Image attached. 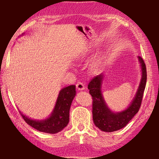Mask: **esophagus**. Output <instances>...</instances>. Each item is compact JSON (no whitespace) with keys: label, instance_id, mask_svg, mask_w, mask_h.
Listing matches in <instances>:
<instances>
[{"label":"esophagus","instance_id":"obj_1","mask_svg":"<svg viewBox=\"0 0 159 159\" xmlns=\"http://www.w3.org/2000/svg\"><path fill=\"white\" fill-rule=\"evenodd\" d=\"M76 88L79 90H83L85 89V85L82 82H78L76 83Z\"/></svg>","mask_w":159,"mask_h":159}]
</instances>
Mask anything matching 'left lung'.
<instances>
[{
	"label": "left lung",
	"mask_w": 159,
	"mask_h": 159,
	"mask_svg": "<svg viewBox=\"0 0 159 159\" xmlns=\"http://www.w3.org/2000/svg\"><path fill=\"white\" fill-rule=\"evenodd\" d=\"M142 66V79L138 92L133 102L127 109L119 113H114L106 105L102 95V83L104 75L101 74L93 78L88 83V88L93 98V118L95 125L104 132L120 130L128 124L140 108L147 83V68L141 57H138Z\"/></svg>",
	"instance_id": "obj_1"
}]
</instances>
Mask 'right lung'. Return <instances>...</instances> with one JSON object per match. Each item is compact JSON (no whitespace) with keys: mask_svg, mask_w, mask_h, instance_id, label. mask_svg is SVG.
Wrapping results in <instances>:
<instances>
[{"mask_svg":"<svg viewBox=\"0 0 159 159\" xmlns=\"http://www.w3.org/2000/svg\"><path fill=\"white\" fill-rule=\"evenodd\" d=\"M76 95L75 85H69L60 90L55 108L51 116L43 120H32L20 111L25 121L40 132L55 134L66 127L69 121V110L71 102Z\"/></svg>","mask_w":159,"mask_h":159,"instance_id":"obj_1","label":"right lung"}]
</instances>
